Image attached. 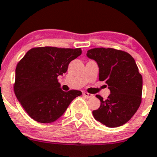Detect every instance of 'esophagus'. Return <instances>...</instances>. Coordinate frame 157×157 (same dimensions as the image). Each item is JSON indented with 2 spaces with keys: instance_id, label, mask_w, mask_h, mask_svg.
I'll use <instances>...</instances> for the list:
<instances>
[{
  "instance_id": "esophagus-1",
  "label": "esophagus",
  "mask_w": 157,
  "mask_h": 157,
  "mask_svg": "<svg viewBox=\"0 0 157 157\" xmlns=\"http://www.w3.org/2000/svg\"><path fill=\"white\" fill-rule=\"evenodd\" d=\"M83 95L85 97V98H93V97H94L93 94L87 93V92H83Z\"/></svg>"
}]
</instances>
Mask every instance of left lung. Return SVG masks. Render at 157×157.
Segmentation results:
<instances>
[{"label":"left lung","mask_w":157,"mask_h":157,"mask_svg":"<svg viewBox=\"0 0 157 157\" xmlns=\"http://www.w3.org/2000/svg\"><path fill=\"white\" fill-rule=\"evenodd\" d=\"M87 57L99 67V80L105 81L111 94L106 100L100 95L101 106L93 111L97 121L109 128L124 125L131 119L142 101L143 77L129 53L112 48H94Z\"/></svg>","instance_id":"obj_1"}]
</instances>
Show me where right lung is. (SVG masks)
I'll list each match as a JSON object with an SVG mask.
<instances>
[{
	"label": "right lung",
	"mask_w": 157,
	"mask_h": 157,
	"mask_svg": "<svg viewBox=\"0 0 157 157\" xmlns=\"http://www.w3.org/2000/svg\"><path fill=\"white\" fill-rule=\"evenodd\" d=\"M81 53L80 48L36 47L17 63L14 94L32 119L41 123L53 122L63 115L72 101L82 94L77 90L63 91L57 79Z\"/></svg>",
	"instance_id": "1"
}]
</instances>
